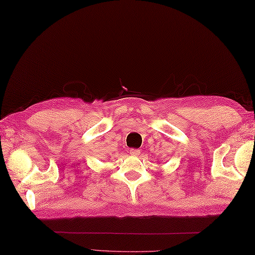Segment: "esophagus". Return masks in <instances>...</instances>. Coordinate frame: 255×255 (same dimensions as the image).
<instances>
[{"mask_svg": "<svg viewBox=\"0 0 255 255\" xmlns=\"http://www.w3.org/2000/svg\"><path fill=\"white\" fill-rule=\"evenodd\" d=\"M129 153H130L131 155L137 156V155L140 154V150L139 149H130V150H129Z\"/></svg>", "mask_w": 255, "mask_h": 255, "instance_id": "obj_1", "label": "esophagus"}]
</instances>
